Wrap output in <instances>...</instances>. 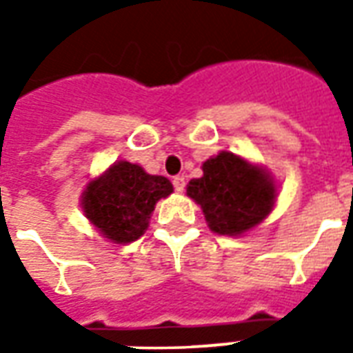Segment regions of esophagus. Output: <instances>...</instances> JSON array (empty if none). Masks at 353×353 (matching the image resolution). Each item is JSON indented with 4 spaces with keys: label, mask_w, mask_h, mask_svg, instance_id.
Returning a JSON list of instances; mask_svg holds the SVG:
<instances>
[{
    "label": "esophagus",
    "mask_w": 353,
    "mask_h": 353,
    "mask_svg": "<svg viewBox=\"0 0 353 353\" xmlns=\"http://www.w3.org/2000/svg\"><path fill=\"white\" fill-rule=\"evenodd\" d=\"M172 183H174V187H176L177 192H183L185 189V177L183 176H177L172 179Z\"/></svg>",
    "instance_id": "34e87169"
}]
</instances>
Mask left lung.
Here are the masks:
<instances>
[{"instance_id": "obj_1", "label": "left lung", "mask_w": 353, "mask_h": 353, "mask_svg": "<svg viewBox=\"0 0 353 353\" xmlns=\"http://www.w3.org/2000/svg\"><path fill=\"white\" fill-rule=\"evenodd\" d=\"M278 189L265 166L236 153L219 151L202 164V177L189 181L187 196L199 204L210 230L238 238L270 215Z\"/></svg>"}]
</instances>
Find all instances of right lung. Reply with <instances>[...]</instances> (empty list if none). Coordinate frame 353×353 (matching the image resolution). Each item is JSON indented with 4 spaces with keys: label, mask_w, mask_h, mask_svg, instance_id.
<instances>
[{
    "label": "right lung",
    "mask_w": 353,
    "mask_h": 353,
    "mask_svg": "<svg viewBox=\"0 0 353 353\" xmlns=\"http://www.w3.org/2000/svg\"><path fill=\"white\" fill-rule=\"evenodd\" d=\"M172 192L168 177L151 176L139 164L117 161L88 179L79 206L100 236L124 245L143 236L157 202Z\"/></svg>",
    "instance_id": "right-lung-1"
}]
</instances>
